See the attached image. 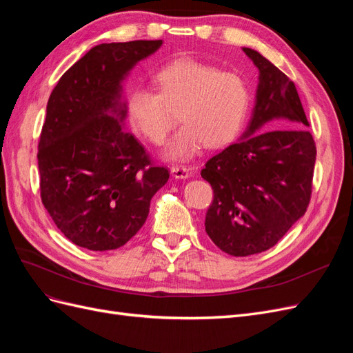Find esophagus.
<instances>
[{
	"instance_id": "obj_1",
	"label": "esophagus",
	"mask_w": 353,
	"mask_h": 353,
	"mask_svg": "<svg viewBox=\"0 0 353 353\" xmlns=\"http://www.w3.org/2000/svg\"><path fill=\"white\" fill-rule=\"evenodd\" d=\"M170 174L176 179H187L190 176V169L185 166H172L170 168Z\"/></svg>"
}]
</instances>
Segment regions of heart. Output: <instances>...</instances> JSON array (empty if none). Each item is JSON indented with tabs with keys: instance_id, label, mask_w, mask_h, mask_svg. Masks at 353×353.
I'll use <instances>...</instances> for the list:
<instances>
[{
	"instance_id": "heart-1",
	"label": "heart",
	"mask_w": 353,
	"mask_h": 353,
	"mask_svg": "<svg viewBox=\"0 0 353 353\" xmlns=\"http://www.w3.org/2000/svg\"><path fill=\"white\" fill-rule=\"evenodd\" d=\"M154 82L159 92L147 88L131 92L128 117L138 134L160 145L179 116L184 126L168 147L170 159L187 160L203 145L223 147L240 134L250 94L239 73L187 59L160 69Z\"/></svg>"
}]
</instances>
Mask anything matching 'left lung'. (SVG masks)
<instances>
[{"mask_svg":"<svg viewBox=\"0 0 353 353\" xmlns=\"http://www.w3.org/2000/svg\"><path fill=\"white\" fill-rule=\"evenodd\" d=\"M243 51L259 69L248 131L201 169L213 190L206 232L231 256L271 249L305 215L316 157L294 83L258 51Z\"/></svg>","mask_w":353,"mask_h":353,"instance_id":"1","label":"left lung"}]
</instances>
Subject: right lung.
Masks as SVG:
<instances>
[{
	"label": "right lung",
	"instance_id": "add662e5",
	"mask_svg": "<svg viewBox=\"0 0 353 353\" xmlns=\"http://www.w3.org/2000/svg\"><path fill=\"white\" fill-rule=\"evenodd\" d=\"M157 41L91 48L52 90L38 144L42 205L79 248L104 252L130 241L150 200L169 179L137 138L125 132L122 81Z\"/></svg>",
	"mask_w": 353,
	"mask_h": 353
}]
</instances>
